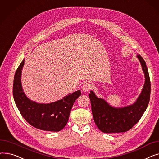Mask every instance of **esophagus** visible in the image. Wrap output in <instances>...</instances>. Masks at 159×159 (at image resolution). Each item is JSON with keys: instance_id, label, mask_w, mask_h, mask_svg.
I'll list each match as a JSON object with an SVG mask.
<instances>
[{"instance_id": "obj_1", "label": "esophagus", "mask_w": 159, "mask_h": 159, "mask_svg": "<svg viewBox=\"0 0 159 159\" xmlns=\"http://www.w3.org/2000/svg\"><path fill=\"white\" fill-rule=\"evenodd\" d=\"M91 88V84L88 82H86L85 84H83V86H82V90L84 91V92L88 91Z\"/></svg>"}]
</instances>
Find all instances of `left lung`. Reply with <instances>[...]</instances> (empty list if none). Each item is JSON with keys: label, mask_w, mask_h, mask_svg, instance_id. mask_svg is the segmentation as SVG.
Returning <instances> with one entry per match:
<instances>
[{"label": "left lung", "mask_w": 159, "mask_h": 159, "mask_svg": "<svg viewBox=\"0 0 159 159\" xmlns=\"http://www.w3.org/2000/svg\"><path fill=\"white\" fill-rule=\"evenodd\" d=\"M137 58L145 75L144 86L136 102L126 107L116 108L108 104L104 99L98 98L90 91L91 111L98 128L106 133H122L131 129L145 112L148 106L151 92V83L146 62L140 55Z\"/></svg>", "instance_id": "obj_1"}]
</instances>
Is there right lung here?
Listing matches in <instances>:
<instances>
[{"instance_id": "add662e5", "label": "right lung", "mask_w": 159, "mask_h": 159, "mask_svg": "<svg viewBox=\"0 0 159 159\" xmlns=\"http://www.w3.org/2000/svg\"><path fill=\"white\" fill-rule=\"evenodd\" d=\"M24 59L16 70L13 80V95L15 102L22 116L30 125L48 131H59L66 125L80 90L70 93L62 99L49 104H38L31 101L24 93L21 85V73Z\"/></svg>"}]
</instances>
